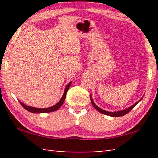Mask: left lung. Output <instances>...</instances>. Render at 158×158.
<instances>
[{
  "label": "left lung",
  "instance_id": "8db88e82",
  "mask_svg": "<svg viewBox=\"0 0 158 158\" xmlns=\"http://www.w3.org/2000/svg\"><path fill=\"white\" fill-rule=\"evenodd\" d=\"M90 100H91L92 105L94 106V107L97 110V111H98L100 112V113H101V114H105V115H108V116H114V117H117V116H122L126 115V114H127V113H129V112L133 108L135 107L136 105L137 104L138 102H139V101H138L137 103H136L135 104H134L133 106H131L128 108V109H125V110H122V111H117V112H109V111H104V110L101 109H100V108H99V107L97 106L94 103V101H93V99H92V98H91V96H90Z\"/></svg>",
  "mask_w": 158,
  "mask_h": 158
}]
</instances>
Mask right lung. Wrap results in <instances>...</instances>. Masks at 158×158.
Returning <instances> with one entry per match:
<instances>
[{
    "label": "right lung",
    "instance_id": "1",
    "mask_svg": "<svg viewBox=\"0 0 158 158\" xmlns=\"http://www.w3.org/2000/svg\"><path fill=\"white\" fill-rule=\"evenodd\" d=\"M70 85H71V82H70V83H69L68 84V85L66 86L63 96H62V98L60 99V101L57 103V104L55 105V106H51V107H49V108H46V109H39V108H34V107L28 106L23 104V103H21V101H19V102H20L21 106H22L26 110H27V111H29V112H31V113H49V112L55 111H57L58 109H60V108L61 107V106L63 104L64 101V100H65V98H66L67 92H68V90L69 89V88H70Z\"/></svg>",
    "mask_w": 158,
    "mask_h": 158
}]
</instances>
